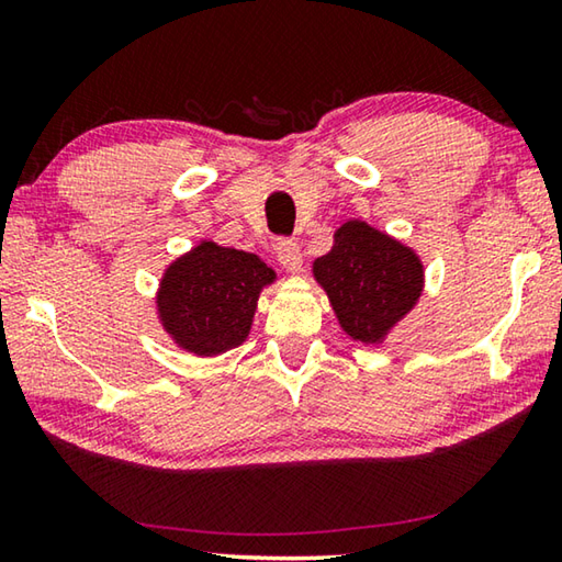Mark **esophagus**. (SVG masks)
Instances as JSON below:
<instances>
[{"label": "esophagus", "instance_id": "1", "mask_svg": "<svg viewBox=\"0 0 562 562\" xmlns=\"http://www.w3.org/2000/svg\"><path fill=\"white\" fill-rule=\"evenodd\" d=\"M274 255H278V260L284 270L290 272L302 270V250L297 243L290 240V237H280V240L274 243Z\"/></svg>", "mask_w": 562, "mask_h": 562}]
</instances>
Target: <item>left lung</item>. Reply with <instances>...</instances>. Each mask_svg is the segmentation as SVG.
Returning a JSON list of instances; mask_svg holds the SVG:
<instances>
[{
  "instance_id": "obj_1",
  "label": "left lung",
  "mask_w": 562,
  "mask_h": 562,
  "mask_svg": "<svg viewBox=\"0 0 562 562\" xmlns=\"http://www.w3.org/2000/svg\"><path fill=\"white\" fill-rule=\"evenodd\" d=\"M315 278L341 329L374 345L416 304L424 265L394 237L349 221L335 233L331 250L315 260Z\"/></svg>"
}]
</instances>
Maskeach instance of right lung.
Instances as JSON below:
<instances>
[{"instance_id":"add662e5","label":"right lung","mask_w":562,"mask_h":562,"mask_svg":"<svg viewBox=\"0 0 562 562\" xmlns=\"http://www.w3.org/2000/svg\"><path fill=\"white\" fill-rule=\"evenodd\" d=\"M272 280L274 272L258 255L201 243L166 270L160 322L193 355H221L250 335L260 290Z\"/></svg>"}]
</instances>
